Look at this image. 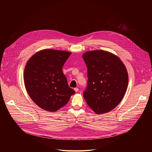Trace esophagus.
I'll return each instance as SVG.
<instances>
[{
    "instance_id": "obj_1",
    "label": "esophagus",
    "mask_w": 152,
    "mask_h": 152,
    "mask_svg": "<svg viewBox=\"0 0 152 152\" xmlns=\"http://www.w3.org/2000/svg\"><path fill=\"white\" fill-rule=\"evenodd\" d=\"M74 89V91H75V92H78V91H79V89H78V88H75Z\"/></svg>"
}]
</instances>
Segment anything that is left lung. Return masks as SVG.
Wrapping results in <instances>:
<instances>
[{
    "mask_svg": "<svg viewBox=\"0 0 152 152\" xmlns=\"http://www.w3.org/2000/svg\"><path fill=\"white\" fill-rule=\"evenodd\" d=\"M88 69V82L83 92L88 105L96 113L110 112L122 100L128 85L125 65L115 54L104 50L83 55Z\"/></svg>",
    "mask_w": 152,
    "mask_h": 152,
    "instance_id": "1",
    "label": "left lung"
}]
</instances>
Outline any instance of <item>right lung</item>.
Here are the masks:
<instances>
[{"label":"right lung","instance_id":"add662e5","mask_svg":"<svg viewBox=\"0 0 152 152\" xmlns=\"http://www.w3.org/2000/svg\"><path fill=\"white\" fill-rule=\"evenodd\" d=\"M71 53L45 49L34 54L24 72L26 91L40 108L55 112L65 105L75 92L68 86L63 66Z\"/></svg>","mask_w":152,"mask_h":152}]
</instances>
